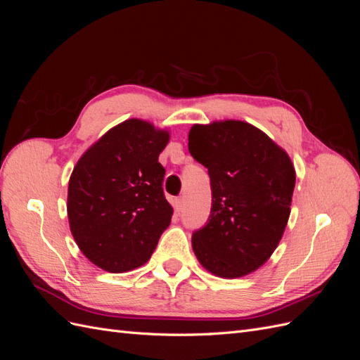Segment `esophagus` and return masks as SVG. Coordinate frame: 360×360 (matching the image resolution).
Masks as SVG:
<instances>
[{
	"label": "esophagus",
	"instance_id": "1",
	"mask_svg": "<svg viewBox=\"0 0 360 360\" xmlns=\"http://www.w3.org/2000/svg\"><path fill=\"white\" fill-rule=\"evenodd\" d=\"M183 205H184L183 197H179V198L174 200V207H176L177 212H181V210H183Z\"/></svg>",
	"mask_w": 360,
	"mask_h": 360
}]
</instances>
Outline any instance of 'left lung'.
<instances>
[{
    "instance_id": "8db88e82",
    "label": "left lung",
    "mask_w": 360,
    "mask_h": 360,
    "mask_svg": "<svg viewBox=\"0 0 360 360\" xmlns=\"http://www.w3.org/2000/svg\"><path fill=\"white\" fill-rule=\"evenodd\" d=\"M189 153L209 169L212 186L210 216L192 234L193 252L216 276H245L266 263L285 231L292 162L263 130L238 120L193 124Z\"/></svg>"
}]
</instances>
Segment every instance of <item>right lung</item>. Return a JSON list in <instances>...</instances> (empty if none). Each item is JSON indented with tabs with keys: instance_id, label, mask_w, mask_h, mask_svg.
Returning a JSON list of instances; mask_svg holds the SVG:
<instances>
[{
	"instance_id": "obj_1",
	"label": "right lung",
	"mask_w": 360,
	"mask_h": 360,
	"mask_svg": "<svg viewBox=\"0 0 360 360\" xmlns=\"http://www.w3.org/2000/svg\"><path fill=\"white\" fill-rule=\"evenodd\" d=\"M168 130L144 120L117 124L85 151L69 180L68 216L81 252L111 274L150 259L171 222L159 160Z\"/></svg>"
}]
</instances>
